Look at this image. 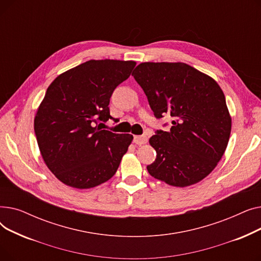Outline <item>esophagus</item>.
Here are the masks:
<instances>
[{"mask_svg": "<svg viewBox=\"0 0 261 261\" xmlns=\"http://www.w3.org/2000/svg\"><path fill=\"white\" fill-rule=\"evenodd\" d=\"M133 142L136 145H144L148 142V139H147L146 135H135L134 139H133Z\"/></svg>", "mask_w": 261, "mask_h": 261, "instance_id": "34e87169", "label": "esophagus"}]
</instances>
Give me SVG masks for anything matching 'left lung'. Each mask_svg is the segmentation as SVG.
I'll use <instances>...</instances> for the list:
<instances>
[{"label": "left lung", "instance_id": "left-lung-1", "mask_svg": "<svg viewBox=\"0 0 261 261\" xmlns=\"http://www.w3.org/2000/svg\"><path fill=\"white\" fill-rule=\"evenodd\" d=\"M156 118L170 116L169 131L149 139L156 151L150 175L175 187L202 181L228 144L231 117L217 81L183 62H143L132 73Z\"/></svg>", "mask_w": 261, "mask_h": 261}]
</instances>
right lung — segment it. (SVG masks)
Here are the masks:
<instances>
[{
	"instance_id": "1",
	"label": "right lung",
	"mask_w": 261,
	"mask_h": 261,
	"mask_svg": "<svg viewBox=\"0 0 261 261\" xmlns=\"http://www.w3.org/2000/svg\"><path fill=\"white\" fill-rule=\"evenodd\" d=\"M135 65L89 60L60 74L47 88L34 128L41 156L63 184L89 189L115 174L133 136L102 130L100 125L113 118L110 98Z\"/></svg>"
}]
</instances>
